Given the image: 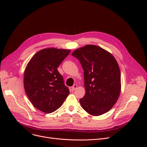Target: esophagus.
<instances>
[{
  "label": "esophagus",
  "mask_w": 147,
  "mask_h": 147,
  "mask_svg": "<svg viewBox=\"0 0 147 147\" xmlns=\"http://www.w3.org/2000/svg\"><path fill=\"white\" fill-rule=\"evenodd\" d=\"M77 88H78V85H77V84H74V85L72 86V88H71V89H72V90H76Z\"/></svg>",
  "instance_id": "1"
}]
</instances>
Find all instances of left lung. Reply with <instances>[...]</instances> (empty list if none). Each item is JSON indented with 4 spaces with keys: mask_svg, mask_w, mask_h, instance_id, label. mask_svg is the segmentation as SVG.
<instances>
[{
    "mask_svg": "<svg viewBox=\"0 0 147 147\" xmlns=\"http://www.w3.org/2000/svg\"><path fill=\"white\" fill-rule=\"evenodd\" d=\"M84 71L86 94L80 99L83 109L98 116L110 111L117 102L121 90V74L117 62L111 53L93 45L75 50Z\"/></svg>",
    "mask_w": 147,
    "mask_h": 147,
    "instance_id": "left-lung-1",
    "label": "left lung"
}]
</instances>
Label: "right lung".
<instances>
[{"instance_id": "1", "label": "right lung", "mask_w": 147, "mask_h": 147, "mask_svg": "<svg viewBox=\"0 0 147 147\" xmlns=\"http://www.w3.org/2000/svg\"><path fill=\"white\" fill-rule=\"evenodd\" d=\"M69 52L68 49H43L37 52L26 66L24 90L30 102L41 111H56L69 94L57 69Z\"/></svg>"}]
</instances>
